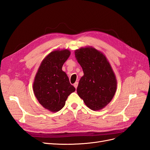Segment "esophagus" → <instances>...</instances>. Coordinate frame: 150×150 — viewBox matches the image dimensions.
Returning a JSON list of instances; mask_svg holds the SVG:
<instances>
[{
    "mask_svg": "<svg viewBox=\"0 0 150 150\" xmlns=\"http://www.w3.org/2000/svg\"><path fill=\"white\" fill-rule=\"evenodd\" d=\"M78 82H76V83L74 84V86L76 89L77 88V87H78Z\"/></svg>",
    "mask_w": 150,
    "mask_h": 150,
    "instance_id": "34e87169",
    "label": "esophagus"
}]
</instances>
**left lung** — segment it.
<instances>
[{"mask_svg":"<svg viewBox=\"0 0 150 150\" xmlns=\"http://www.w3.org/2000/svg\"><path fill=\"white\" fill-rule=\"evenodd\" d=\"M74 54L84 72L77 93L91 110H101L115 94L117 80L115 72L105 55L92 46L76 49Z\"/></svg>","mask_w":150,"mask_h":150,"instance_id":"1","label":"left lung"}]
</instances>
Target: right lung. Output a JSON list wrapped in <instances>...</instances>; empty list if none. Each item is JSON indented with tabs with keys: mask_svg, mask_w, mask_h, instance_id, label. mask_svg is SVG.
Masks as SVG:
<instances>
[{
	"mask_svg": "<svg viewBox=\"0 0 150 150\" xmlns=\"http://www.w3.org/2000/svg\"><path fill=\"white\" fill-rule=\"evenodd\" d=\"M71 52L66 49L50 52L40 63L33 83V91L39 103L51 112L60 111L69 95L75 91L65 72L62 70Z\"/></svg>",
	"mask_w": 150,
	"mask_h": 150,
	"instance_id": "add662e5",
	"label": "right lung"
}]
</instances>
